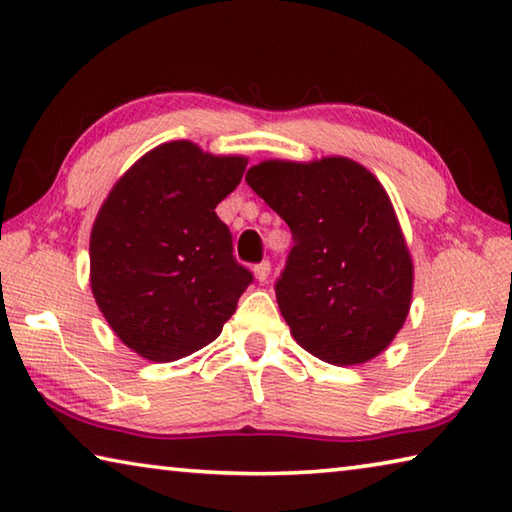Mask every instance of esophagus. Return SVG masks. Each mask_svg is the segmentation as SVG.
Here are the masks:
<instances>
[{"label": "esophagus", "instance_id": "1", "mask_svg": "<svg viewBox=\"0 0 512 512\" xmlns=\"http://www.w3.org/2000/svg\"><path fill=\"white\" fill-rule=\"evenodd\" d=\"M253 271H255L257 282H259V284H264V282L268 280V275H271V264H268V262H262V264H257V266L253 268Z\"/></svg>", "mask_w": 512, "mask_h": 512}]
</instances>
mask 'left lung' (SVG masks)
I'll return each instance as SVG.
<instances>
[{"instance_id": "left-lung-1", "label": "left lung", "mask_w": 512, "mask_h": 512, "mask_svg": "<svg viewBox=\"0 0 512 512\" xmlns=\"http://www.w3.org/2000/svg\"><path fill=\"white\" fill-rule=\"evenodd\" d=\"M246 183L291 228L275 284L300 348L334 366L384 352L411 309L413 259L391 198L350 158L264 160Z\"/></svg>"}]
</instances>
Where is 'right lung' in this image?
<instances>
[{
	"label": "right lung",
	"instance_id": "right-lung-1",
	"mask_svg": "<svg viewBox=\"0 0 512 512\" xmlns=\"http://www.w3.org/2000/svg\"><path fill=\"white\" fill-rule=\"evenodd\" d=\"M248 158L187 140L144 153L115 187L90 235V287L119 341L169 363L210 345L253 273L232 257L219 205Z\"/></svg>",
	"mask_w": 512,
	"mask_h": 512
}]
</instances>
